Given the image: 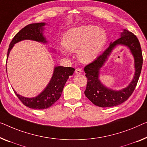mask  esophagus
Returning <instances> with one entry per match:
<instances>
[{
  "label": "esophagus",
  "instance_id": "34e87169",
  "mask_svg": "<svg viewBox=\"0 0 147 147\" xmlns=\"http://www.w3.org/2000/svg\"><path fill=\"white\" fill-rule=\"evenodd\" d=\"M75 73L76 74H81L82 73V70H81L80 69H76V70H75Z\"/></svg>",
  "mask_w": 147,
  "mask_h": 147
}]
</instances>
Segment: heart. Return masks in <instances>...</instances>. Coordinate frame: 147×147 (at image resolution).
<instances>
[{"label": "heart", "mask_w": 147, "mask_h": 147, "mask_svg": "<svg viewBox=\"0 0 147 147\" xmlns=\"http://www.w3.org/2000/svg\"><path fill=\"white\" fill-rule=\"evenodd\" d=\"M108 37L106 32L96 26H82L72 28L65 33L63 45L69 51L77 53L81 63L88 64L93 62L106 44ZM61 52L65 56L68 53L65 49Z\"/></svg>", "instance_id": "heart-1"}]
</instances>
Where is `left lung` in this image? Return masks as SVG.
Masks as SVG:
<instances>
[{
  "mask_svg": "<svg viewBox=\"0 0 147 147\" xmlns=\"http://www.w3.org/2000/svg\"><path fill=\"white\" fill-rule=\"evenodd\" d=\"M120 36L121 38L114 42L110 43L108 49L101 55L84 67L85 76L88 78L84 94L94 104L102 108L116 106L125 102L134 91L141 74L143 66V55L139 40L135 35L127 30H123ZM117 45L125 46L130 50L134 58L135 74L127 87L119 91H115L103 85L99 76L100 69Z\"/></svg>",
  "mask_w": 147,
  "mask_h": 147,
  "instance_id": "left-lung-1",
  "label": "left lung"
}]
</instances>
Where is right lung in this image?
<instances>
[{
    "mask_svg": "<svg viewBox=\"0 0 147 147\" xmlns=\"http://www.w3.org/2000/svg\"><path fill=\"white\" fill-rule=\"evenodd\" d=\"M45 25H47V24L45 22L31 24L25 26L20 31L18 32L10 43L9 48L8 49L7 60L11 49L14 47V44L20 41L29 39L38 42L47 43V41L43 36L44 26ZM74 71L75 69L72 67H55L53 73L49 82L45 89L36 97H24L17 94L14 89L13 90L14 91L19 100L28 108L36 109L48 108L59 99L65 83L69 76L73 75Z\"/></svg>",
    "mask_w": 147,
    "mask_h": 147,
    "instance_id": "add662e5",
    "label": "right lung"
}]
</instances>
